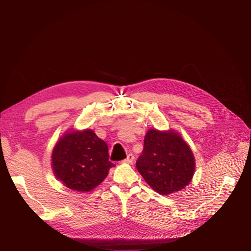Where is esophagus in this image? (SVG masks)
I'll return each instance as SVG.
<instances>
[{
  "label": "esophagus",
  "instance_id": "1",
  "mask_svg": "<svg viewBox=\"0 0 251 251\" xmlns=\"http://www.w3.org/2000/svg\"><path fill=\"white\" fill-rule=\"evenodd\" d=\"M134 159H135V157L133 154H128L127 157L124 160V162L125 163H132L134 161Z\"/></svg>",
  "mask_w": 251,
  "mask_h": 251
}]
</instances>
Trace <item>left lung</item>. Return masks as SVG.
I'll return each mask as SVG.
<instances>
[{
	"label": "left lung",
	"mask_w": 251,
	"mask_h": 251,
	"mask_svg": "<svg viewBox=\"0 0 251 251\" xmlns=\"http://www.w3.org/2000/svg\"><path fill=\"white\" fill-rule=\"evenodd\" d=\"M136 168L155 192L166 196L191 183L196 163L191 148L180 134L150 128Z\"/></svg>",
	"instance_id": "1"
}]
</instances>
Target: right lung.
<instances>
[{
    "label": "right lung",
    "instance_id": "1",
    "mask_svg": "<svg viewBox=\"0 0 251 251\" xmlns=\"http://www.w3.org/2000/svg\"><path fill=\"white\" fill-rule=\"evenodd\" d=\"M108 146L93 130H71L58 139L52 151L53 174L72 191L90 192L108 176Z\"/></svg>",
    "mask_w": 251,
    "mask_h": 251
}]
</instances>
